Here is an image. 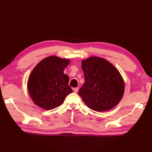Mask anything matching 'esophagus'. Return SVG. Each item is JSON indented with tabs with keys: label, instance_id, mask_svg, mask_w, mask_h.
Masks as SVG:
<instances>
[{
	"label": "esophagus",
	"instance_id": "obj_1",
	"mask_svg": "<svg viewBox=\"0 0 152 152\" xmlns=\"http://www.w3.org/2000/svg\"><path fill=\"white\" fill-rule=\"evenodd\" d=\"M78 91H79V88H78V87H76V88H74V89H73V91H74L75 93H77Z\"/></svg>",
	"mask_w": 152,
	"mask_h": 152
}]
</instances>
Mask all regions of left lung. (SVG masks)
Instances as JSON below:
<instances>
[{"label": "left lung", "mask_w": 152, "mask_h": 152, "mask_svg": "<svg viewBox=\"0 0 152 152\" xmlns=\"http://www.w3.org/2000/svg\"><path fill=\"white\" fill-rule=\"evenodd\" d=\"M81 67L85 81L78 94L86 105L99 112L116 107L125 89L118 69L106 59L95 56L83 60Z\"/></svg>", "instance_id": "obj_1"}]
</instances>
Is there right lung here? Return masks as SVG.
<instances>
[{
    "mask_svg": "<svg viewBox=\"0 0 152 152\" xmlns=\"http://www.w3.org/2000/svg\"><path fill=\"white\" fill-rule=\"evenodd\" d=\"M69 62V59L52 55L42 60L31 71L28 90L37 106L47 110L54 109L73 92L68 85L69 77L63 72Z\"/></svg>",
    "mask_w": 152,
    "mask_h": 152,
    "instance_id": "add662e5",
    "label": "right lung"
}]
</instances>
